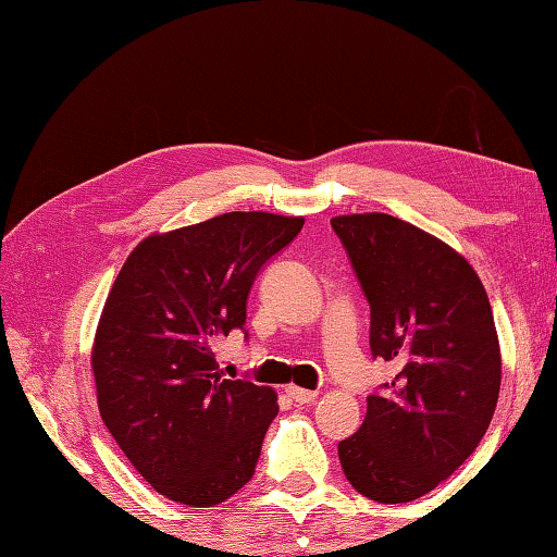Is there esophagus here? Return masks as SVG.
Instances as JSON below:
<instances>
[{
    "mask_svg": "<svg viewBox=\"0 0 557 557\" xmlns=\"http://www.w3.org/2000/svg\"><path fill=\"white\" fill-rule=\"evenodd\" d=\"M287 395L297 401V405H311V401H315V397H318V393H313V389H304L297 385H289Z\"/></svg>",
    "mask_w": 557,
    "mask_h": 557,
    "instance_id": "34e87169",
    "label": "esophagus"
}]
</instances>
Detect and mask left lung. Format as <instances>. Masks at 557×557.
<instances>
[{
  "instance_id": "8db88e82",
  "label": "left lung",
  "mask_w": 557,
  "mask_h": 557,
  "mask_svg": "<svg viewBox=\"0 0 557 557\" xmlns=\"http://www.w3.org/2000/svg\"><path fill=\"white\" fill-rule=\"evenodd\" d=\"M371 304L373 357L395 363L361 429L337 445L347 481L375 503H409L455 474L486 435L503 359L488 294L437 236L385 215L330 220Z\"/></svg>"
}]
</instances>
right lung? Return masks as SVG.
<instances>
[{"label": "right lung", "instance_id": "right-lung-1", "mask_svg": "<svg viewBox=\"0 0 557 557\" xmlns=\"http://www.w3.org/2000/svg\"><path fill=\"white\" fill-rule=\"evenodd\" d=\"M301 227L304 218L224 212L146 236L116 275L90 351L98 407L164 498L212 507L251 481L277 395L222 377L215 342L246 323L258 270Z\"/></svg>", "mask_w": 557, "mask_h": 557}]
</instances>
